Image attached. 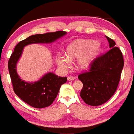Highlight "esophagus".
I'll return each mask as SVG.
<instances>
[{"label": "esophagus", "mask_w": 134, "mask_h": 134, "mask_svg": "<svg viewBox=\"0 0 134 134\" xmlns=\"http://www.w3.org/2000/svg\"><path fill=\"white\" fill-rule=\"evenodd\" d=\"M67 79H68V81H74V80L75 79V77L73 76H69L67 77Z\"/></svg>", "instance_id": "1"}]
</instances>
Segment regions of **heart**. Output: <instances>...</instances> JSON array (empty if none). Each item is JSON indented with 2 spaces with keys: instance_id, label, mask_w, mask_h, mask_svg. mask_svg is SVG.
I'll list each match as a JSON object with an SVG mask.
<instances>
[{
  "instance_id": "1",
  "label": "heart",
  "mask_w": 134,
  "mask_h": 134,
  "mask_svg": "<svg viewBox=\"0 0 134 134\" xmlns=\"http://www.w3.org/2000/svg\"><path fill=\"white\" fill-rule=\"evenodd\" d=\"M101 52V48L98 43L92 40H80L71 43L67 47V57L58 55L57 62L63 68H68L70 60L78 59L79 68H86Z\"/></svg>"
}]
</instances>
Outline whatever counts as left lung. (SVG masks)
<instances>
[{
	"label": "left lung",
	"instance_id": "left-lung-1",
	"mask_svg": "<svg viewBox=\"0 0 134 134\" xmlns=\"http://www.w3.org/2000/svg\"><path fill=\"white\" fill-rule=\"evenodd\" d=\"M110 50L95 58L88 71L78 78L83 84L81 97L86 103L99 106L108 101L116 92L124 65V57L113 40L106 36Z\"/></svg>",
	"mask_w": 134,
	"mask_h": 134
}]
</instances>
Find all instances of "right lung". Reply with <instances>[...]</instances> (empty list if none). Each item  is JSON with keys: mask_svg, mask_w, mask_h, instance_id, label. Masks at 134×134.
Here are the masks:
<instances>
[{"mask_svg": "<svg viewBox=\"0 0 134 134\" xmlns=\"http://www.w3.org/2000/svg\"><path fill=\"white\" fill-rule=\"evenodd\" d=\"M66 33L65 31H58L32 35L18 43L10 55L8 69L14 91L19 98L32 107L43 108L50 106L56 98L61 86L67 82V78L48 72L36 82H27L22 81L17 73L16 64L21 57L23 48L30 44L50 43Z\"/></svg>", "mask_w": 134, "mask_h": 134, "instance_id": "right-lung-1", "label": "right lung"}]
</instances>
